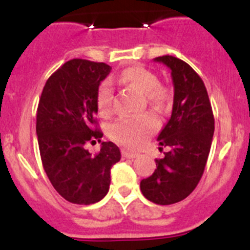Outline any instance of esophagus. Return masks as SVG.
<instances>
[{"label": "esophagus", "mask_w": 250, "mask_h": 250, "mask_svg": "<svg viewBox=\"0 0 250 250\" xmlns=\"http://www.w3.org/2000/svg\"><path fill=\"white\" fill-rule=\"evenodd\" d=\"M121 154H123L124 158H126V159H135L136 156H138V154H136V152L127 151V150H123V151H121Z\"/></svg>", "instance_id": "esophagus-1"}]
</instances>
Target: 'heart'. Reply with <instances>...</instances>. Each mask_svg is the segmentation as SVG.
<instances>
[{"instance_id":"heart-1","label":"heart","mask_w":250,"mask_h":250,"mask_svg":"<svg viewBox=\"0 0 250 250\" xmlns=\"http://www.w3.org/2000/svg\"><path fill=\"white\" fill-rule=\"evenodd\" d=\"M121 81L143 92L145 100L156 109H165L171 99L169 87L159 83V79L149 68L144 66H131L121 72ZM96 106L99 114L107 118L114 112V89L109 80L100 83L96 94ZM158 119L151 112L123 118L110 126L111 138L119 144L129 147H138L158 129Z\"/></svg>"}]
</instances>
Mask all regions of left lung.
<instances>
[{
  "label": "left lung",
  "instance_id": "8db88e82",
  "mask_svg": "<svg viewBox=\"0 0 250 250\" xmlns=\"http://www.w3.org/2000/svg\"><path fill=\"white\" fill-rule=\"evenodd\" d=\"M171 70L174 104L171 118L159 134L164 158L156 159V169L143 179L140 189L150 202L169 205L190 195L202 179L214 135V115L207 89L190 65L178 57H156Z\"/></svg>",
  "mask_w": 250,
  "mask_h": 250
}]
</instances>
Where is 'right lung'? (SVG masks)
I'll return each mask as SVG.
<instances>
[{
    "label": "right lung",
    "instance_id": "obj_1",
    "mask_svg": "<svg viewBox=\"0 0 250 250\" xmlns=\"http://www.w3.org/2000/svg\"><path fill=\"white\" fill-rule=\"evenodd\" d=\"M110 67L104 62L74 59L48 77L36 115V134L42 167L52 187L67 202L89 205L107 194L110 169L121 158L111 141L98 154L85 149L101 141L96 120V94Z\"/></svg>",
    "mask_w": 250,
    "mask_h": 250
}]
</instances>
